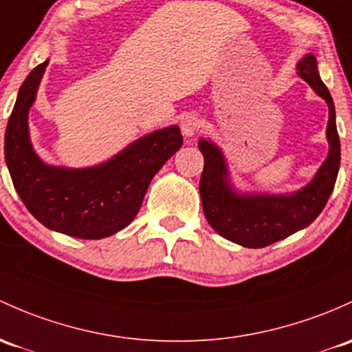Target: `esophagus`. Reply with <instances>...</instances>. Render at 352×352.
I'll use <instances>...</instances> for the list:
<instances>
[{"label": "esophagus", "instance_id": "1", "mask_svg": "<svg viewBox=\"0 0 352 352\" xmlns=\"http://www.w3.org/2000/svg\"><path fill=\"white\" fill-rule=\"evenodd\" d=\"M199 127H201V120L196 114H188L181 119V132L186 138H192L199 131Z\"/></svg>", "mask_w": 352, "mask_h": 352}]
</instances>
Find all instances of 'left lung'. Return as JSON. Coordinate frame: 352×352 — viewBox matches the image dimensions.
Here are the masks:
<instances>
[{"label": "left lung", "instance_id": "8db88e82", "mask_svg": "<svg viewBox=\"0 0 352 352\" xmlns=\"http://www.w3.org/2000/svg\"><path fill=\"white\" fill-rule=\"evenodd\" d=\"M298 75L329 105V156L304 190L290 196H238L226 181V168L217 146L199 141L205 156L199 195L208 223L223 238L247 248H263L290 236L316 220L334 190L341 164V142L336 127L334 102L320 80L316 56L309 54L298 62Z\"/></svg>", "mask_w": 352, "mask_h": 352}]
</instances>
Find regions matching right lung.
Segmentation results:
<instances>
[{
  "label": "right lung",
  "instance_id": "1",
  "mask_svg": "<svg viewBox=\"0 0 352 352\" xmlns=\"http://www.w3.org/2000/svg\"><path fill=\"white\" fill-rule=\"evenodd\" d=\"M47 63L30 72L6 126L5 160L14 190L47 228L84 240L111 236L134 220L151 179L179 149L183 135L177 126L156 131L97 168L43 164L30 142L26 117Z\"/></svg>",
  "mask_w": 352,
  "mask_h": 352
}]
</instances>
